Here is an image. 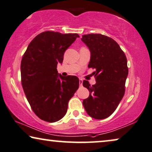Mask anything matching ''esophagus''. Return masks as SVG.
I'll return each instance as SVG.
<instances>
[{"label": "esophagus", "mask_w": 152, "mask_h": 152, "mask_svg": "<svg viewBox=\"0 0 152 152\" xmlns=\"http://www.w3.org/2000/svg\"><path fill=\"white\" fill-rule=\"evenodd\" d=\"M79 84L80 86H82V85H83V80L82 79H79Z\"/></svg>", "instance_id": "obj_1"}]
</instances>
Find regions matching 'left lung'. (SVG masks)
Segmentation results:
<instances>
[{"mask_svg":"<svg viewBox=\"0 0 152 152\" xmlns=\"http://www.w3.org/2000/svg\"><path fill=\"white\" fill-rule=\"evenodd\" d=\"M81 40L90 50L88 67L95 69L96 84L88 80L83 85L90 96L83 102L88 114L92 118L103 120L116 110L125 92L129 69L124 53L112 38L102 34H88Z\"/></svg>","mask_w":152,"mask_h":152,"instance_id":"left-lung-1","label":"left lung"}]
</instances>
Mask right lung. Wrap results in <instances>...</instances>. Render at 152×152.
<instances>
[{
	"instance_id": "obj_1",
	"label": "right lung",
	"mask_w": 152,
	"mask_h": 152,
	"mask_svg": "<svg viewBox=\"0 0 152 152\" xmlns=\"http://www.w3.org/2000/svg\"><path fill=\"white\" fill-rule=\"evenodd\" d=\"M78 34L45 31L36 36L28 45L21 62V84L32 110L48 122L61 120L68 102L79 87L76 76L64 77L57 65L62 63L65 50Z\"/></svg>"
}]
</instances>
